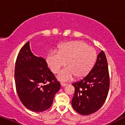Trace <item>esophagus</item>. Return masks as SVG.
<instances>
[{
    "instance_id": "esophagus-1",
    "label": "esophagus",
    "mask_w": 125,
    "mask_h": 125,
    "mask_svg": "<svg viewBox=\"0 0 125 125\" xmlns=\"http://www.w3.org/2000/svg\"><path fill=\"white\" fill-rule=\"evenodd\" d=\"M61 86H62V87H65L66 86H67V84L65 83H63V82H61Z\"/></svg>"
}]
</instances>
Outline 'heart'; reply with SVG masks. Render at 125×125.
<instances>
[{
  "label": "heart",
  "instance_id": "1",
  "mask_svg": "<svg viewBox=\"0 0 125 125\" xmlns=\"http://www.w3.org/2000/svg\"><path fill=\"white\" fill-rule=\"evenodd\" d=\"M96 51L82 41H71L59 46L58 52L51 51L47 56V64L51 71L57 73L62 67H67L60 71L58 79L67 81L74 76L82 78L90 72L95 61Z\"/></svg>",
  "mask_w": 125,
  "mask_h": 125
}]
</instances>
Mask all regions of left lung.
I'll return each mask as SVG.
<instances>
[{
	"mask_svg": "<svg viewBox=\"0 0 125 125\" xmlns=\"http://www.w3.org/2000/svg\"><path fill=\"white\" fill-rule=\"evenodd\" d=\"M73 108L87 115L98 110L105 102L110 86L107 61L103 51L98 55L94 67L83 79L74 83Z\"/></svg>",
	"mask_w": 125,
	"mask_h": 125,
	"instance_id": "1",
	"label": "left lung"
}]
</instances>
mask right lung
Wrapping results in <instances>:
<instances>
[{
    "label": "right lung",
    "instance_id": "right-lung-1",
    "mask_svg": "<svg viewBox=\"0 0 125 125\" xmlns=\"http://www.w3.org/2000/svg\"><path fill=\"white\" fill-rule=\"evenodd\" d=\"M47 66L43 58L32 54L29 41L18 54L14 75L16 91L23 105L34 112L49 109L61 88L60 83Z\"/></svg>",
    "mask_w": 125,
    "mask_h": 125
}]
</instances>
